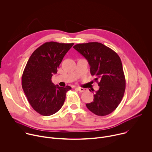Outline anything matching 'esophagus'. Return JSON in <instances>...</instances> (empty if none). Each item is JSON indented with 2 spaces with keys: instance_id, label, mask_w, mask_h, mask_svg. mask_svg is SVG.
Here are the masks:
<instances>
[{
  "instance_id": "1",
  "label": "esophagus",
  "mask_w": 152,
  "mask_h": 152,
  "mask_svg": "<svg viewBox=\"0 0 152 152\" xmlns=\"http://www.w3.org/2000/svg\"><path fill=\"white\" fill-rule=\"evenodd\" d=\"M76 89H77L79 91H80V92H84V91H86V89H85V88H81V87H77V88H76Z\"/></svg>"
}]
</instances>
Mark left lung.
Wrapping results in <instances>:
<instances>
[{
	"mask_svg": "<svg viewBox=\"0 0 152 152\" xmlns=\"http://www.w3.org/2000/svg\"><path fill=\"white\" fill-rule=\"evenodd\" d=\"M73 48L88 61L91 75L96 76L94 80L99 86L93 102L86 103V107L99 116L111 114L120 103L125 91V77L119 56L97 42L77 44Z\"/></svg>",
	"mask_w": 152,
	"mask_h": 152,
	"instance_id": "obj_1",
	"label": "left lung"
}]
</instances>
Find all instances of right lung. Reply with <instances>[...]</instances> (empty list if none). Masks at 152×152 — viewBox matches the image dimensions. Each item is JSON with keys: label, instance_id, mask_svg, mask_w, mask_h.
<instances>
[{"label": "right lung", "instance_id": "obj_1", "mask_svg": "<svg viewBox=\"0 0 152 152\" xmlns=\"http://www.w3.org/2000/svg\"><path fill=\"white\" fill-rule=\"evenodd\" d=\"M73 43L47 42L37 48L30 56L21 77V85L33 109L44 116L58 112L62 106L69 86L54 85L52 77L56 74L64 56Z\"/></svg>", "mask_w": 152, "mask_h": 152}]
</instances>
